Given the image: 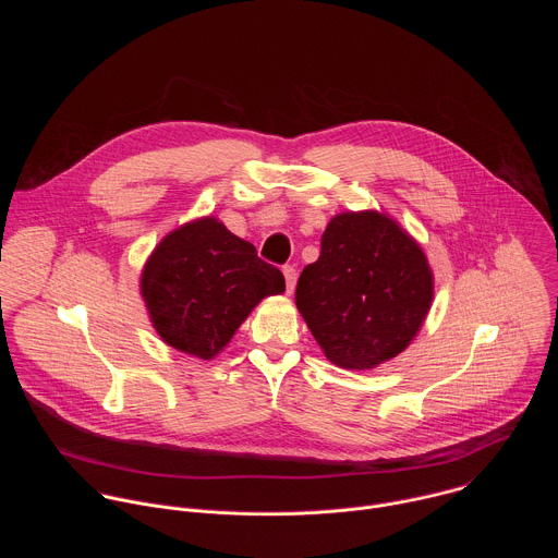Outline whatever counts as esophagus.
I'll return each instance as SVG.
<instances>
[{"label":"esophagus","mask_w":558,"mask_h":558,"mask_svg":"<svg viewBox=\"0 0 558 558\" xmlns=\"http://www.w3.org/2000/svg\"><path fill=\"white\" fill-rule=\"evenodd\" d=\"M282 274H284V280H287V293H293V289H295V280H298L295 269H293V267H284V269H282Z\"/></svg>","instance_id":"1"}]
</instances>
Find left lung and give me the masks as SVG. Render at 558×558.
<instances>
[{"label": "left lung", "instance_id": "obj_1", "mask_svg": "<svg viewBox=\"0 0 558 558\" xmlns=\"http://www.w3.org/2000/svg\"><path fill=\"white\" fill-rule=\"evenodd\" d=\"M433 293L415 238L388 214L364 209L329 220L320 258L300 274L295 304L329 362L368 371L415 340Z\"/></svg>", "mask_w": 558, "mask_h": 558}]
</instances>
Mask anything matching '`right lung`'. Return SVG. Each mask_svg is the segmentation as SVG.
Listing matches in <instances>:
<instances>
[{
    "instance_id": "1",
    "label": "right lung",
    "mask_w": 558,
    "mask_h": 558,
    "mask_svg": "<svg viewBox=\"0 0 558 558\" xmlns=\"http://www.w3.org/2000/svg\"><path fill=\"white\" fill-rule=\"evenodd\" d=\"M284 291L280 269L216 216L170 231L147 256L141 295L149 323L168 347L198 360L216 357L250 313Z\"/></svg>"
}]
</instances>
